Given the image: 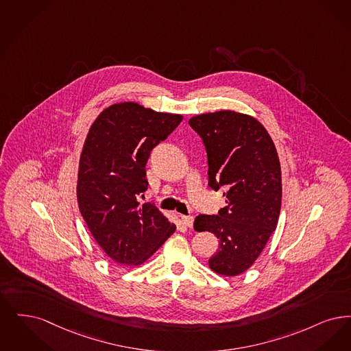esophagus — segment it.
Wrapping results in <instances>:
<instances>
[{
  "label": "esophagus",
  "instance_id": "1",
  "mask_svg": "<svg viewBox=\"0 0 351 351\" xmlns=\"http://www.w3.org/2000/svg\"><path fill=\"white\" fill-rule=\"evenodd\" d=\"M182 223L187 228H193L194 217L193 216H182Z\"/></svg>",
  "mask_w": 351,
  "mask_h": 351
}]
</instances>
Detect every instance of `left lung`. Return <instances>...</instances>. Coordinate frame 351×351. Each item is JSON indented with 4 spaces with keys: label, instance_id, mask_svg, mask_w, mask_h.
Returning a JSON list of instances; mask_svg holds the SVG:
<instances>
[{
    "label": "left lung",
    "instance_id": "1",
    "mask_svg": "<svg viewBox=\"0 0 351 351\" xmlns=\"http://www.w3.org/2000/svg\"><path fill=\"white\" fill-rule=\"evenodd\" d=\"M208 160V184L224 187L227 206L219 215H199L194 228L220 240L208 261L216 274L246 271L273 234L282 206V171L274 141L252 115L221 110L193 117Z\"/></svg>",
    "mask_w": 351,
    "mask_h": 351
}]
</instances>
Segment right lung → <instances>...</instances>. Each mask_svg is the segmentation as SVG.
<instances>
[{
	"label": "right lung",
	"mask_w": 351,
	"mask_h": 351,
	"mask_svg": "<svg viewBox=\"0 0 351 351\" xmlns=\"http://www.w3.org/2000/svg\"><path fill=\"white\" fill-rule=\"evenodd\" d=\"M182 119L121 102L105 108L89 128L80 156L77 202L97 244L119 265L144 263L176 232L165 215L137 199L148 189L149 153Z\"/></svg>",
	"instance_id": "add662e5"
}]
</instances>
